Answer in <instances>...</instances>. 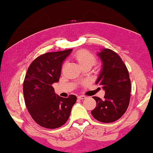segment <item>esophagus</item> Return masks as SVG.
<instances>
[{
    "label": "esophagus",
    "instance_id": "esophagus-1",
    "mask_svg": "<svg viewBox=\"0 0 153 153\" xmlns=\"http://www.w3.org/2000/svg\"><path fill=\"white\" fill-rule=\"evenodd\" d=\"M86 98V97L84 95L79 96V97H78V99H85Z\"/></svg>",
    "mask_w": 153,
    "mask_h": 153
}]
</instances>
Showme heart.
Segmentation results:
<instances>
[{
  "mask_svg": "<svg viewBox=\"0 0 153 153\" xmlns=\"http://www.w3.org/2000/svg\"><path fill=\"white\" fill-rule=\"evenodd\" d=\"M75 59L82 67L86 65H91L92 67L97 62L96 56L86 50L80 51L76 53L75 55Z\"/></svg>",
  "mask_w": 153,
  "mask_h": 153,
  "instance_id": "b5f03b06",
  "label": "heart"
}]
</instances>
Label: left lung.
Listing matches in <instances>:
<instances>
[{
    "label": "left lung",
    "instance_id": "8db88e82",
    "mask_svg": "<svg viewBox=\"0 0 153 153\" xmlns=\"http://www.w3.org/2000/svg\"><path fill=\"white\" fill-rule=\"evenodd\" d=\"M103 68L97 84L105 90L104 99L94 97L97 106L91 111L95 119L102 123H112L121 118L129 105L131 83L127 67L114 51L103 49L98 53Z\"/></svg>",
    "mask_w": 153,
    "mask_h": 153
}]
</instances>
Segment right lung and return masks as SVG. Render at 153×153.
I'll return each instance as SVG.
<instances>
[{
	"mask_svg": "<svg viewBox=\"0 0 153 153\" xmlns=\"http://www.w3.org/2000/svg\"><path fill=\"white\" fill-rule=\"evenodd\" d=\"M71 49L48 52L37 56L28 67L23 82L25 103L28 112L38 125L45 128L61 127L70 116L76 97L56 95L52 84L58 82L62 65Z\"/></svg>",
	"mask_w": 153,
	"mask_h": 153,
	"instance_id": "right-lung-1",
	"label": "right lung"
}]
</instances>
